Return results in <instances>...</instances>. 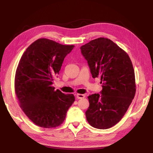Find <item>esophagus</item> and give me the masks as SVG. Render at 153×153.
<instances>
[{"label": "esophagus", "instance_id": "obj_1", "mask_svg": "<svg viewBox=\"0 0 153 153\" xmlns=\"http://www.w3.org/2000/svg\"><path fill=\"white\" fill-rule=\"evenodd\" d=\"M76 98L77 99H81L85 98V95H82V94H77L76 95Z\"/></svg>", "mask_w": 153, "mask_h": 153}]
</instances>
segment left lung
<instances>
[{"label": "left lung", "instance_id": "1", "mask_svg": "<svg viewBox=\"0 0 153 153\" xmlns=\"http://www.w3.org/2000/svg\"><path fill=\"white\" fill-rule=\"evenodd\" d=\"M93 78L100 77L102 89L88 97L87 122L105 129L118 123L135 94V73L128 54L108 39L100 37L80 47Z\"/></svg>", "mask_w": 153, "mask_h": 153}]
</instances>
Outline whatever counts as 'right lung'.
I'll use <instances>...</instances> for the list:
<instances>
[{
  "label": "right lung",
  "mask_w": 153,
  "mask_h": 153,
  "mask_svg": "<svg viewBox=\"0 0 153 153\" xmlns=\"http://www.w3.org/2000/svg\"><path fill=\"white\" fill-rule=\"evenodd\" d=\"M74 47L39 39L27 47L19 62L15 76L16 95L25 115L41 128L62 124L74 102L72 94L66 95L52 86L64 58Z\"/></svg>",
  "instance_id": "obj_1"
}]
</instances>
